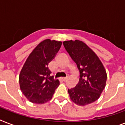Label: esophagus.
I'll use <instances>...</instances> for the list:
<instances>
[{
	"label": "esophagus",
	"mask_w": 125,
	"mask_h": 125,
	"mask_svg": "<svg viewBox=\"0 0 125 125\" xmlns=\"http://www.w3.org/2000/svg\"><path fill=\"white\" fill-rule=\"evenodd\" d=\"M68 77H69V76H67V77H65V78H62V79L63 81H64V82H65V81H66V80H67V78H68Z\"/></svg>",
	"instance_id": "1"
}]
</instances>
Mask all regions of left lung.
<instances>
[{"instance_id": "1", "label": "left lung", "mask_w": 125, "mask_h": 125, "mask_svg": "<svg viewBox=\"0 0 125 125\" xmlns=\"http://www.w3.org/2000/svg\"><path fill=\"white\" fill-rule=\"evenodd\" d=\"M63 44L80 72L78 84L68 89L71 100L78 106L89 104L99 99L106 86L104 67L93 50L82 41H65Z\"/></svg>"}]
</instances>
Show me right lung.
<instances>
[{"label":"right lung","instance_id":"obj_1","mask_svg":"<svg viewBox=\"0 0 125 125\" xmlns=\"http://www.w3.org/2000/svg\"><path fill=\"white\" fill-rule=\"evenodd\" d=\"M62 43L50 39L38 44L28 56L19 74L20 89L29 101L43 104L49 101L60 85L50 74L49 65Z\"/></svg>","mask_w":125,"mask_h":125}]
</instances>
